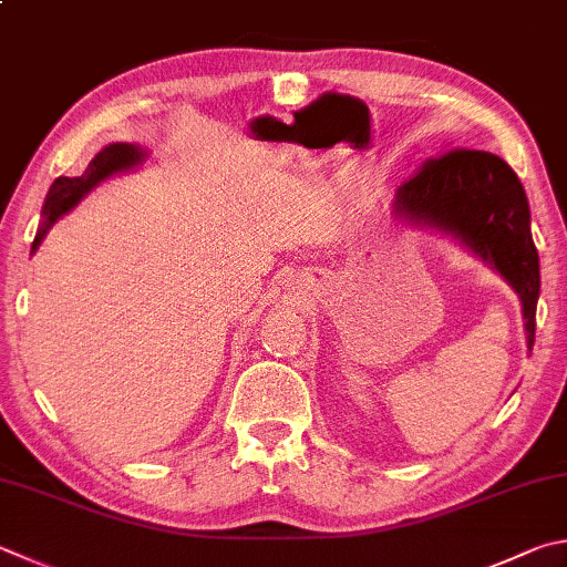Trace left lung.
<instances>
[{
  "instance_id": "8db88e82",
  "label": "left lung",
  "mask_w": 567,
  "mask_h": 567,
  "mask_svg": "<svg viewBox=\"0 0 567 567\" xmlns=\"http://www.w3.org/2000/svg\"><path fill=\"white\" fill-rule=\"evenodd\" d=\"M394 215L458 238L496 267L523 305L528 349L535 342L540 265L526 190L506 161L488 151L451 148L426 158L399 185Z\"/></svg>"
}]
</instances>
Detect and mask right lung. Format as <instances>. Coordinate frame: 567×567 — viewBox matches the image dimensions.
Returning a JSON list of instances; mask_svg holds the SVG:
<instances>
[{
	"label": "right lung",
	"instance_id": "right-lung-1",
	"mask_svg": "<svg viewBox=\"0 0 567 567\" xmlns=\"http://www.w3.org/2000/svg\"><path fill=\"white\" fill-rule=\"evenodd\" d=\"M143 158H146V151L141 146H133V143H109L106 148H101L96 153L94 161L89 163V168L81 173V176L76 178L61 176L51 183L44 200V210H41L44 223H41V228L32 243V252L39 248V243L44 240V235L51 225H54L61 215H66L71 208H74L84 195L94 190L99 183L111 178L113 173L136 168L138 163H143Z\"/></svg>",
	"mask_w": 567,
	"mask_h": 567
}]
</instances>
